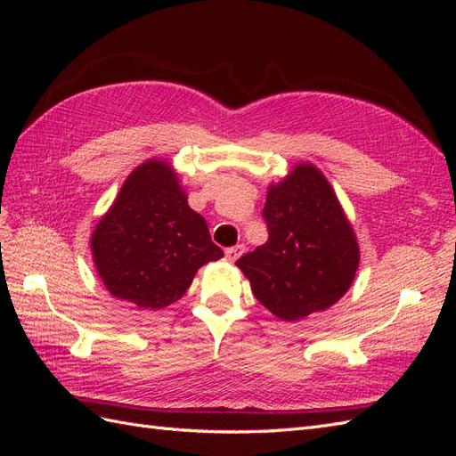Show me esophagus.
Here are the masks:
<instances>
[{
    "label": "esophagus",
    "mask_w": 456,
    "mask_h": 456,
    "mask_svg": "<svg viewBox=\"0 0 456 456\" xmlns=\"http://www.w3.org/2000/svg\"><path fill=\"white\" fill-rule=\"evenodd\" d=\"M243 251H245L243 245H233V247H228L224 253H226V258L233 262V260H238L243 255Z\"/></svg>",
    "instance_id": "1"
}]
</instances>
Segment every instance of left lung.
<instances>
[{
    "mask_svg": "<svg viewBox=\"0 0 456 456\" xmlns=\"http://www.w3.org/2000/svg\"><path fill=\"white\" fill-rule=\"evenodd\" d=\"M262 218L268 241L236 262L260 305L283 322L333 306L354 281L360 249L325 176L297 165L270 186Z\"/></svg>",
    "mask_w": 456,
    "mask_h": 456,
    "instance_id": "left-lung-1",
    "label": "left lung"
}]
</instances>
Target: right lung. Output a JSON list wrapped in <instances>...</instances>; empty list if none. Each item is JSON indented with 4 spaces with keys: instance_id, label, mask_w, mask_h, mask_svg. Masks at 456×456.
Listing matches in <instances>:
<instances>
[{
    "instance_id": "obj_1",
    "label": "right lung",
    "mask_w": 456,
    "mask_h": 456,
    "mask_svg": "<svg viewBox=\"0 0 456 456\" xmlns=\"http://www.w3.org/2000/svg\"><path fill=\"white\" fill-rule=\"evenodd\" d=\"M91 249L108 291L150 310L181 298L198 268L224 256L171 165L156 159L129 175L96 224Z\"/></svg>"
}]
</instances>
